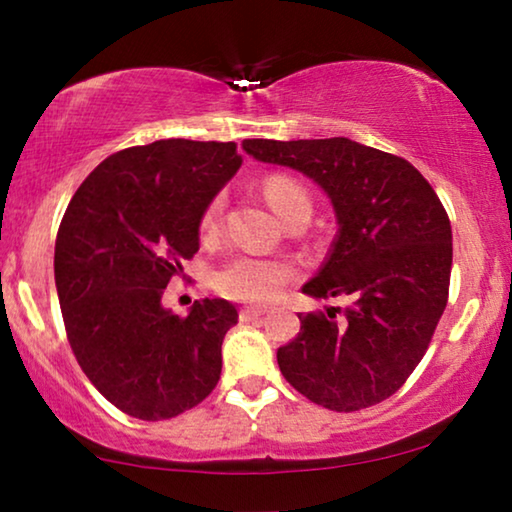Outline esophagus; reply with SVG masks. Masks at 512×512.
<instances>
[{"label":"esophagus","mask_w":512,"mask_h":512,"mask_svg":"<svg viewBox=\"0 0 512 512\" xmlns=\"http://www.w3.org/2000/svg\"><path fill=\"white\" fill-rule=\"evenodd\" d=\"M263 314H265L263 307H242L240 319L242 321H254V319H261Z\"/></svg>","instance_id":"esophagus-1"}]
</instances>
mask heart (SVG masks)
Returning <instances> with one entry per match:
<instances>
[{
    "mask_svg": "<svg viewBox=\"0 0 512 512\" xmlns=\"http://www.w3.org/2000/svg\"><path fill=\"white\" fill-rule=\"evenodd\" d=\"M263 195L284 223L300 212H312L307 188L286 174H270L263 181ZM223 214V200L214 198L200 216V235L214 237ZM296 265L284 258L237 256L216 272V289L230 300L249 305H265L282 296L286 286L296 279Z\"/></svg>",
    "mask_w": 512,
    "mask_h": 512,
    "instance_id": "b5f03b06",
    "label": "heart"
}]
</instances>
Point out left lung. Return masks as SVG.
I'll return each instance as SVG.
<instances>
[{"mask_svg":"<svg viewBox=\"0 0 512 512\" xmlns=\"http://www.w3.org/2000/svg\"><path fill=\"white\" fill-rule=\"evenodd\" d=\"M242 146L328 193L340 228L303 293L354 300L342 319H335L340 307L298 314L300 333L277 349L279 370L328 410L382 403L422 361L450 296L452 226L443 202L408 160L347 137Z\"/></svg>","mask_w":512,"mask_h":512,"instance_id":"8db88e82","label":"left lung"}]
</instances>
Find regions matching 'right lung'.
Masks as SVG:
<instances>
[{"instance_id":"obj_1","label":"right lung","mask_w":512,"mask_h":512,"mask_svg":"<svg viewBox=\"0 0 512 512\" xmlns=\"http://www.w3.org/2000/svg\"><path fill=\"white\" fill-rule=\"evenodd\" d=\"M235 142L160 139L111 153L74 193L55 240V286L69 347L125 415L160 422L195 408L221 377L237 324L228 300L160 305L198 251L200 216L240 170Z\"/></svg>"}]
</instances>
